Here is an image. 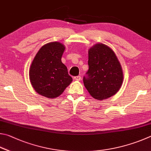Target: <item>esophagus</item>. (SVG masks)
<instances>
[{
    "label": "esophagus",
    "instance_id": "34e87169",
    "mask_svg": "<svg viewBox=\"0 0 151 151\" xmlns=\"http://www.w3.org/2000/svg\"><path fill=\"white\" fill-rule=\"evenodd\" d=\"M74 80H76V81H80L81 80V76H76V77H74Z\"/></svg>",
    "mask_w": 151,
    "mask_h": 151
}]
</instances>
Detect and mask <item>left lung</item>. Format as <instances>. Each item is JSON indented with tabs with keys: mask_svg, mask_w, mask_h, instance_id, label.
<instances>
[{
	"mask_svg": "<svg viewBox=\"0 0 151 151\" xmlns=\"http://www.w3.org/2000/svg\"><path fill=\"white\" fill-rule=\"evenodd\" d=\"M89 70L83 81L93 98L103 100L119 90L123 80L122 68L114 52L103 44L89 50Z\"/></svg>",
	"mask_w": 151,
	"mask_h": 151,
	"instance_id": "left-lung-1",
	"label": "left lung"
}]
</instances>
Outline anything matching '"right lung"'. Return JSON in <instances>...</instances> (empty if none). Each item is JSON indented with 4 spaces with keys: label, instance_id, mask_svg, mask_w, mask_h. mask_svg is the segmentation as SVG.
<instances>
[{
    "label": "right lung",
    "instance_id": "add662e5",
    "mask_svg": "<svg viewBox=\"0 0 151 151\" xmlns=\"http://www.w3.org/2000/svg\"><path fill=\"white\" fill-rule=\"evenodd\" d=\"M64 50L60 42H50L39 50L32 62L29 71L30 82L42 96L57 97L72 81L67 67L61 60Z\"/></svg>",
    "mask_w": 151,
    "mask_h": 151
}]
</instances>
